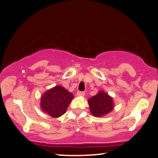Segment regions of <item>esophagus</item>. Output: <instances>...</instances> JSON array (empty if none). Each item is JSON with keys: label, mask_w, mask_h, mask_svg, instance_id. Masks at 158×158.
<instances>
[{"label": "esophagus", "mask_w": 158, "mask_h": 158, "mask_svg": "<svg viewBox=\"0 0 158 158\" xmlns=\"http://www.w3.org/2000/svg\"><path fill=\"white\" fill-rule=\"evenodd\" d=\"M85 92L79 91V92H77V95L78 97H84L85 96Z\"/></svg>", "instance_id": "1"}]
</instances>
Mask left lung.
Here are the masks:
<instances>
[{
    "mask_svg": "<svg viewBox=\"0 0 158 158\" xmlns=\"http://www.w3.org/2000/svg\"><path fill=\"white\" fill-rule=\"evenodd\" d=\"M89 110L94 117H101L110 113L114 109L112 97L107 93L101 90L88 100Z\"/></svg>",
    "mask_w": 158,
    "mask_h": 158,
    "instance_id": "1",
    "label": "left lung"
}]
</instances>
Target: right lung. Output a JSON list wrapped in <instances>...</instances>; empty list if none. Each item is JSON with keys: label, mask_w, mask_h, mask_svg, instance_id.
Listing matches in <instances>:
<instances>
[{"label": "right lung", "mask_w": 158, "mask_h": 158, "mask_svg": "<svg viewBox=\"0 0 158 158\" xmlns=\"http://www.w3.org/2000/svg\"><path fill=\"white\" fill-rule=\"evenodd\" d=\"M73 95L60 85L48 89L41 97V110L53 118H57L66 112L73 99Z\"/></svg>", "instance_id": "obj_1"}]
</instances>
